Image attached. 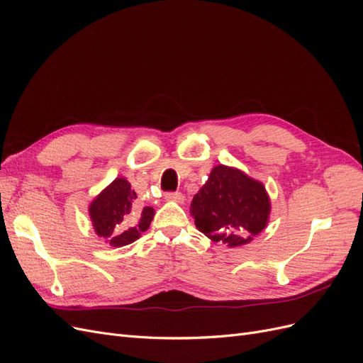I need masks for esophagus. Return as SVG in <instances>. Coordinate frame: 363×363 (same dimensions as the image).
<instances>
[{
  "mask_svg": "<svg viewBox=\"0 0 363 363\" xmlns=\"http://www.w3.org/2000/svg\"><path fill=\"white\" fill-rule=\"evenodd\" d=\"M167 200L168 201H175V203H183L184 196L182 192H168L167 194Z\"/></svg>",
  "mask_w": 363,
  "mask_h": 363,
  "instance_id": "1",
  "label": "esophagus"
}]
</instances>
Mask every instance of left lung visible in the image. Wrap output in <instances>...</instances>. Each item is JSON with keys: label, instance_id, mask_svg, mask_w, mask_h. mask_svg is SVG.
Masks as SVG:
<instances>
[{"label": "left lung", "instance_id": "8db88e82", "mask_svg": "<svg viewBox=\"0 0 363 363\" xmlns=\"http://www.w3.org/2000/svg\"><path fill=\"white\" fill-rule=\"evenodd\" d=\"M271 201L265 186L240 169L218 164L194 195L195 225L213 242L240 247L268 225Z\"/></svg>", "mask_w": 363, "mask_h": 363}]
</instances>
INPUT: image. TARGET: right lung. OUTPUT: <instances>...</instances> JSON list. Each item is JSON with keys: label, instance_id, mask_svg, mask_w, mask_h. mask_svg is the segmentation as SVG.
<instances>
[{"label": "right lung", "instance_id": "right-lung-1", "mask_svg": "<svg viewBox=\"0 0 363 363\" xmlns=\"http://www.w3.org/2000/svg\"><path fill=\"white\" fill-rule=\"evenodd\" d=\"M138 195L124 179H115L89 206L95 233L112 247L128 245L148 230L155 208L138 204Z\"/></svg>", "mask_w": 363, "mask_h": 363}]
</instances>
